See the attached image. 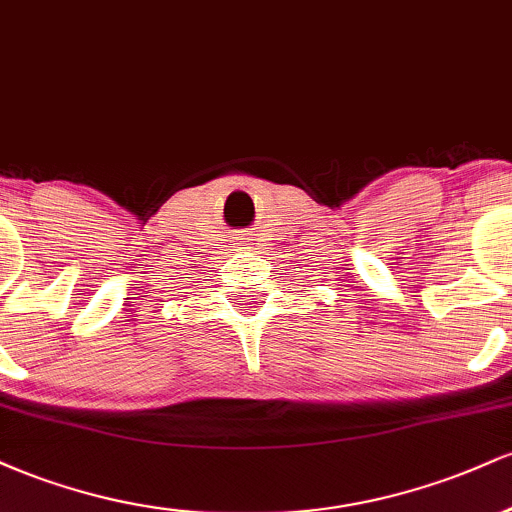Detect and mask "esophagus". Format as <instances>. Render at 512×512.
Instances as JSON below:
<instances>
[{
    "label": "esophagus",
    "mask_w": 512,
    "mask_h": 512,
    "mask_svg": "<svg viewBox=\"0 0 512 512\" xmlns=\"http://www.w3.org/2000/svg\"><path fill=\"white\" fill-rule=\"evenodd\" d=\"M238 240H245V238H238Z\"/></svg>",
    "instance_id": "34e87169"
}]
</instances>
